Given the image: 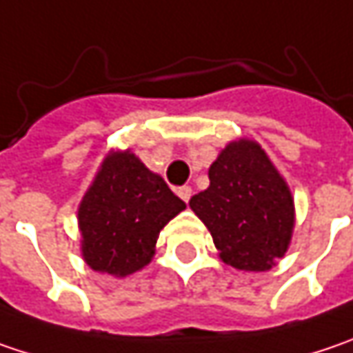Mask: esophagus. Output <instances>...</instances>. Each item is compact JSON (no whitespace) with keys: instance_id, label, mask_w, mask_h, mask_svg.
<instances>
[{"instance_id":"esophagus-1","label":"esophagus","mask_w":353,"mask_h":353,"mask_svg":"<svg viewBox=\"0 0 353 353\" xmlns=\"http://www.w3.org/2000/svg\"><path fill=\"white\" fill-rule=\"evenodd\" d=\"M177 196L181 197V199L188 203V201H190V197H192V188H190V185H181V188L177 190Z\"/></svg>"}]
</instances>
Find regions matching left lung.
Here are the masks:
<instances>
[{
  "instance_id": "left-lung-1",
  "label": "left lung",
  "mask_w": 353,
  "mask_h": 353,
  "mask_svg": "<svg viewBox=\"0 0 353 353\" xmlns=\"http://www.w3.org/2000/svg\"><path fill=\"white\" fill-rule=\"evenodd\" d=\"M210 188L190 208L210 230L221 261L268 272L292 241L294 197L258 141H230L210 165Z\"/></svg>"
}]
</instances>
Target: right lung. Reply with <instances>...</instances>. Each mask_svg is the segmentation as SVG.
I'll return each instance as SVG.
<instances>
[{"label":"right lung","mask_w":353,"mask_h":353,"mask_svg":"<svg viewBox=\"0 0 353 353\" xmlns=\"http://www.w3.org/2000/svg\"><path fill=\"white\" fill-rule=\"evenodd\" d=\"M181 210L163 177L130 150L112 152L77 210L81 256L95 272L130 276L152 261L159 232Z\"/></svg>","instance_id":"right-lung-1"}]
</instances>
